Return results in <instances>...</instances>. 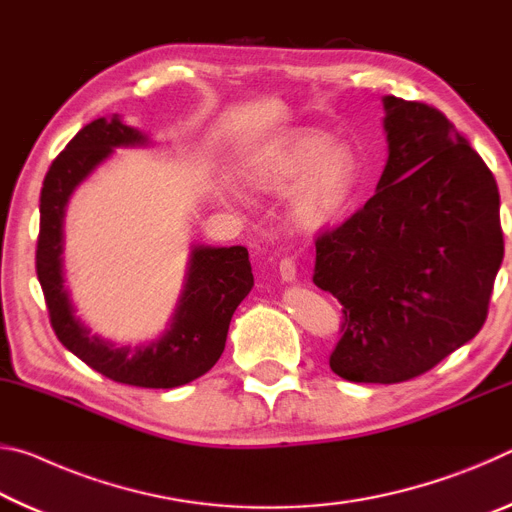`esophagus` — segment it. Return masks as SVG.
<instances>
[{
    "label": "esophagus",
    "instance_id": "esophagus-1",
    "mask_svg": "<svg viewBox=\"0 0 512 512\" xmlns=\"http://www.w3.org/2000/svg\"><path fill=\"white\" fill-rule=\"evenodd\" d=\"M280 277H282V282H296L298 268H296V262H293V259H289V257L282 259V262H280Z\"/></svg>",
    "mask_w": 512,
    "mask_h": 512
}]
</instances>
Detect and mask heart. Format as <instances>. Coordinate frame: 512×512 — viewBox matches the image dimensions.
<instances>
[{"label": "heart", "instance_id": "obj_1", "mask_svg": "<svg viewBox=\"0 0 512 512\" xmlns=\"http://www.w3.org/2000/svg\"><path fill=\"white\" fill-rule=\"evenodd\" d=\"M248 183L262 192H291V219L318 230L332 223L354 194L359 160L350 144L318 131H298L257 151L246 164Z\"/></svg>", "mask_w": 512, "mask_h": 512}]
</instances>
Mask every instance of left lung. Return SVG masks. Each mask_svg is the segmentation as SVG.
I'll use <instances>...</instances> for the list:
<instances>
[{"label": "left lung", "instance_id": "1", "mask_svg": "<svg viewBox=\"0 0 512 512\" xmlns=\"http://www.w3.org/2000/svg\"><path fill=\"white\" fill-rule=\"evenodd\" d=\"M377 192L316 241L314 284L343 305L329 357L357 384L422 375L472 341L504 259L499 189L443 112L384 97Z\"/></svg>", "mask_w": 512, "mask_h": 512}]
</instances>
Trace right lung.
Wrapping results in <instances>:
<instances>
[{"instance_id":"add662e5","label":"right lung","mask_w":512,"mask_h":512,"mask_svg":"<svg viewBox=\"0 0 512 512\" xmlns=\"http://www.w3.org/2000/svg\"><path fill=\"white\" fill-rule=\"evenodd\" d=\"M149 144V135L124 124L119 115L94 119L74 135L42 183L36 271L51 327L69 352L119 384L176 388L205 375L223 354L232 314L255 284L248 250L192 246L183 289L167 327L158 339L140 345H117L92 334L76 316L63 271L65 214L76 187L115 149Z\"/></svg>"}]
</instances>
